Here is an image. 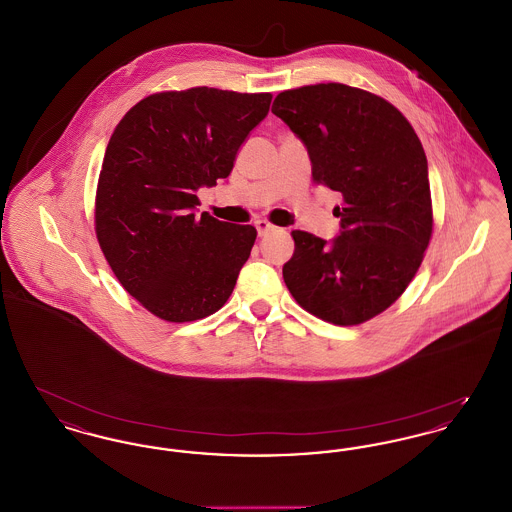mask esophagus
Returning <instances> with one entry per match:
<instances>
[{"label": "esophagus", "instance_id": "34e87169", "mask_svg": "<svg viewBox=\"0 0 512 512\" xmlns=\"http://www.w3.org/2000/svg\"><path fill=\"white\" fill-rule=\"evenodd\" d=\"M255 228H257V234H259V236H265L270 230H274V226H272L268 220H257V222H255Z\"/></svg>", "mask_w": 512, "mask_h": 512}]
</instances>
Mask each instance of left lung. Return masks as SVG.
Returning <instances> with one entry per match:
<instances>
[{
    "label": "left lung",
    "instance_id": "8db88e82",
    "mask_svg": "<svg viewBox=\"0 0 512 512\" xmlns=\"http://www.w3.org/2000/svg\"><path fill=\"white\" fill-rule=\"evenodd\" d=\"M272 113L307 147L315 182L343 195L340 236L330 244L293 230L284 282L315 317L366 322L407 290L432 238L422 144L386 99L336 82L286 90Z\"/></svg>",
    "mask_w": 512,
    "mask_h": 512
}]
</instances>
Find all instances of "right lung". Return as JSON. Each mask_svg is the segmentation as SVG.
<instances>
[{
	"label": "right lung",
	"instance_id": "add662e5",
	"mask_svg": "<svg viewBox=\"0 0 512 512\" xmlns=\"http://www.w3.org/2000/svg\"><path fill=\"white\" fill-rule=\"evenodd\" d=\"M270 99L207 86L161 92L117 124L99 172L96 234L122 288L155 317H209L234 290L257 230L197 217V190L230 174Z\"/></svg>",
	"mask_w": 512,
	"mask_h": 512
}]
</instances>
